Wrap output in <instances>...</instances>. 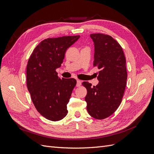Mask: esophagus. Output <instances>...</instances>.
Returning a JSON list of instances; mask_svg holds the SVG:
<instances>
[{
    "instance_id": "1",
    "label": "esophagus",
    "mask_w": 154,
    "mask_h": 154,
    "mask_svg": "<svg viewBox=\"0 0 154 154\" xmlns=\"http://www.w3.org/2000/svg\"><path fill=\"white\" fill-rule=\"evenodd\" d=\"M82 84V82L80 80H77V83H76V86L77 87H80Z\"/></svg>"
}]
</instances>
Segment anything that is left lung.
Instances as JSON below:
<instances>
[{
    "mask_svg": "<svg viewBox=\"0 0 154 154\" xmlns=\"http://www.w3.org/2000/svg\"><path fill=\"white\" fill-rule=\"evenodd\" d=\"M94 43V66L100 71L99 83L92 87L88 82L82 85L87 91L85 97L87 109L92 118L103 119L118 109L122 101L127 85L126 59L122 46L108 35H91Z\"/></svg>",
    "mask_w": 154,
    "mask_h": 154,
    "instance_id": "left-lung-1",
    "label": "left lung"
}]
</instances>
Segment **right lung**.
<instances>
[{
	"label": "right lung",
	"instance_id": "right-lung-1",
	"mask_svg": "<svg viewBox=\"0 0 154 154\" xmlns=\"http://www.w3.org/2000/svg\"><path fill=\"white\" fill-rule=\"evenodd\" d=\"M80 36H65L42 40L32 51L26 69L27 87L36 109L47 119L60 121L67 114V105L76 85L74 78H60L67 49Z\"/></svg>",
	"mask_w": 154,
	"mask_h": 154
}]
</instances>
